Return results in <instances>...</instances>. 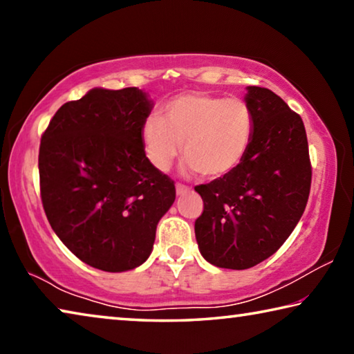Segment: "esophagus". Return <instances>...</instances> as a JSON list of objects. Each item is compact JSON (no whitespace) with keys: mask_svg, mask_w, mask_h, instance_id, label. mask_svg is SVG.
Returning a JSON list of instances; mask_svg holds the SVG:
<instances>
[{"mask_svg":"<svg viewBox=\"0 0 354 354\" xmlns=\"http://www.w3.org/2000/svg\"><path fill=\"white\" fill-rule=\"evenodd\" d=\"M190 189L184 184H176V195H185Z\"/></svg>","mask_w":354,"mask_h":354,"instance_id":"1","label":"esophagus"}]
</instances>
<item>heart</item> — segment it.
I'll list each match as a JSON object with an SVG mask.
<instances>
[{"label": "heart", "instance_id": "heart-1", "mask_svg": "<svg viewBox=\"0 0 354 354\" xmlns=\"http://www.w3.org/2000/svg\"><path fill=\"white\" fill-rule=\"evenodd\" d=\"M254 129V112L245 100L184 93L165 104L162 118L148 117L140 137L154 169L169 170L183 145L185 170L221 178L242 164Z\"/></svg>", "mask_w": 354, "mask_h": 354}]
</instances>
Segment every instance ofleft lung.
I'll list each match as a JSON object with an SVG mask.
<instances>
[{
    "label": "left lung",
    "instance_id": "8db88e82",
    "mask_svg": "<svg viewBox=\"0 0 354 354\" xmlns=\"http://www.w3.org/2000/svg\"><path fill=\"white\" fill-rule=\"evenodd\" d=\"M245 101L256 120L247 156L230 175L195 187L205 203L195 221L200 253L231 270L277 253L301 218L313 176L301 117L263 87L248 86Z\"/></svg>",
    "mask_w": 354,
    "mask_h": 354
}]
</instances>
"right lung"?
Returning a JSON list of instances; mask_svg holds the SVG:
<instances>
[{
	"label": "right lung",
	"instance_id": "add662e5",
	"mask_svg": "<svg viewBox=\"0 0 354 354\" xmlns=\"http://www.w3.org/2000/svg\"><path fill=\"white\" fill-rule=\"evenodd\" d=\"M154 103L142 88L95 87L61 106L41 136L40 195L53 231L103 272L142 266L175 184L149 164L142 124Z\"/></svg>",
	"mask_w": 354,
	"mask_h": 354
}]
</instances>
